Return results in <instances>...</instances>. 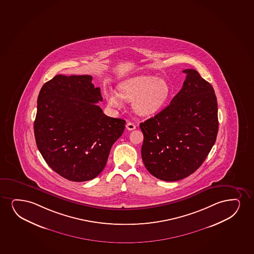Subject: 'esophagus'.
<instances>
[{"label": "esophagus", "mask_w": 254, "mask_h": 254, "mask_svg": "<svg viewBox=\"0 0 254 254\" xmlns=\"http://www.w3.org/2000/svg\"><path fill=\"white\" fill-rule=\"evenodd\" d=\"M126 128H127L128 130H133V129H135V125L131 122L127 123V124H126Z\"/></svg>", "instance_id": "obj_1"}]
</instances>
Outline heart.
Masks as SVG:
<instances>
[{"label": "heart", "instance_id": "heart-1", "mask_svg": "<svg viewBox=\"0 0 254 254\" xmlns=\"http://www.w3.org/2000/svg\"><path fill=\"white\" fill-rule=\"evenodd\" d=\"M119 94L113 91L105 93L108 105L113 108H120L122 99L133 101V108L141 116H151L158 113L170 95V87L167 81L148 75L125 80L119 84Z\"/></svg>", "mask_w": 254, "mask_h": 254}]
</instances>
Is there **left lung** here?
Returning <instances> with one entry per match:
<instances>
[{
  "mask_svg": "<svg viewBox=\"0 0 254 254\" xmlns=\"http://www.w3.org/2000/svg\"><path fill=\"white\" fill-rule=\"evenodd\" d=\"M187 74L181 90L161 113L140 124L141 158L159 180L178 181L199 168L215 144L218 108L211 84L197 71Z\"/></svg>",
  "mask_w": 254,
  "mask_h": 254,
  "instance_id": "8db88e82",
  "label": "left lung"
}]
</instances>
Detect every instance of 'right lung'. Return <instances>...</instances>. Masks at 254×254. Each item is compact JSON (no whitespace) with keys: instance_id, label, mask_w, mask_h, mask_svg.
<instances>
[{"instance_id":"add662e5","label":"right lung","mask_w":254,"mask_h":254,"mask_svg":"<svg viewBox=\"0 0 254 254\" xmlns=\"http://www.w3.org/2000/svg\"><path fill=\"white\" fill-rule=\"evenodd\" d=\"M91 75H56L44 84L34 121L36 143L49 167L74 182L96 178L106 167L126 120L104 114Z\"/></svg>"}]
</instances>
